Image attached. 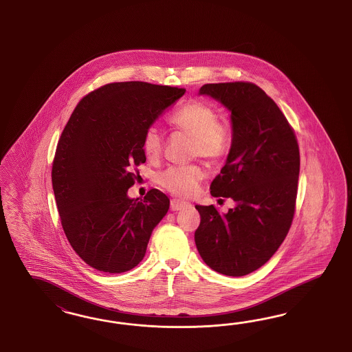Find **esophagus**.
<instances>
[{
  "label": "esophagus",
  "mask_w": 352,
  "mask_h": 352,
  "mask_svg": "<svg viewBox=\"0 0 352 352\" xmlns=\"http://www.w3.org/2000/svg\"><path fill=\"white\" fill-rule=\"evenodd\" d=\"M184 206H187V203H183V201H179L177 199H173L170 201L171 212H178V210L183 209Z\"/></svg>",
  "instance_id": "1"
}]
</instances>
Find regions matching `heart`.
Segmentation results:
<instances>
[{"label":"heart","mask_w":352,"mask_h":352,"mask_svg":"<svg viewBox=\"0 0 352 352\" xmlns=\"http://www.w3.org/2000/svg\"><path fill=\"white\" fill-rule=\"evenodd\" d=\"M168 122L193 139L192 156L217 161L222 159L230 147V131L221 122L217 109L203 100H192L171 113ZM164 147V137L155 125L144 129L142 135V151L149 160H157ZM205 177L201 166L179 165L161 171L159 184L174 196L190 197Z\"/></svg>","instance_id":"heart-1"}]
</instances>
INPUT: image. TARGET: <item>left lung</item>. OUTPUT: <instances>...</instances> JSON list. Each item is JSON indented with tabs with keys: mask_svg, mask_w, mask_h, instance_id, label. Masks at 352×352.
Instances as JSON below:
<instances>
[{
	"mask_svg": "<svg viewBox=\"0 0 352 352\" xmlns=\"http://www.w3.org/2000/svg\"><path fill=\"white\" fill-rule=\"evenodd\" d=\"M200 94L231 111L232 144L210 193L232 199L236 208L221 214L213 205H196L195 243L214 271L244 276L263 266L288 234L298 191V142L276 103L253 82L205 84Z\"/></svg>",
	"mask_w": 352,
	"mask_h": 352,
	"instance_id": "8db88e82",
	"label": "left lung"
}]
</instances>
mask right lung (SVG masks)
Here are the masks:
<instances>
[{
    "label": "right lung",
    "mask_w": 352,
    "mask_h": 352,
    "mask_svg": "<svg viewBox=\"0 0 352 352\" xmlns=\"http://www.w3.org/2000/svg\"><path fill=\"white\" fill-rule=\"evenodd\" d=\"M186 89L112 82L86 94L59 138L52 182L64 234L86 265L108 274L134 268L170 200L157 188L129 199L140 178L144 129Z\"/></svg>",
    "instance_id": "1"
}]
</instances>
